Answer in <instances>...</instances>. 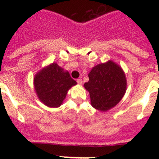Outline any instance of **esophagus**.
Returning <instances> with one entry per match:
<instances>
[{"label": "esophagus", "instance_id": "esophagus-1", "mask_svg": "<svg viewBox=\"0 0 159 159\" xmlns=\"http://www.w3.org/2000/svg\"><path fill=\"white\" fill-rule=\"evenodd\" d=\"M77 83L80 85L82 84V83H83V81H82V79H81V78H78V79H77Z\"/></svg>", "mask_w": 159, "mask_h": 159}]
</instances>
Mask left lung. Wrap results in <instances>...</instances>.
Instances as JSON below:
<instances>
[{"label":"left lung","instance_id":"8db88e82","mask_svg":"<svg viewBox=\"0 0 159 159\" xmlns=\"http://www.w3.org/2000/svg\"><path fill=\"white\" fill-rule=\"evenodd\" d=\"M89 81L84 84L89 92L91 105L98 111H107L120 102L126 90V78L121 67L109 61L91 69Z\"/></svg>","mask_w":159,"mask_h":159}]
</instances>
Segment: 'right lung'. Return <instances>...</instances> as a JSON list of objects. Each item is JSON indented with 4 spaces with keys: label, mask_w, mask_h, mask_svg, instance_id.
Returning a JSON list of instances; mask_svg holds the SVG:
<instances>
[{
    "label": "right lung",
    "mask_w": 159,
    "mask_h": 159,
    "mask_svg": "<svg viewBox=\"0 0 159 159\" xmlns=\"http://www.w3.org/2000/svg\"><path fill=\"white\" fill-rule=\"evenodd\" d=\"M34 84L40 101L48 107H57L63 103L67 91L77 82L67 71L53 63L36 74Z\"/></svg>",
    "instance_id": "right-lung-1"
}]
</instances>
